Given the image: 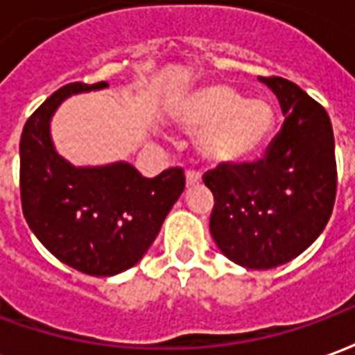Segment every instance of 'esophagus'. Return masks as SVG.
Here are the masks:
<instances>
[{"mask_svg":"<svg viewBox=\"0 0 355 355\" xmlns=\"http://www.w3.org/2000/svg\"><path fill=\"white\" fill-rule=\"evenodd\" d=\"M201 182L200 173H196V171H186V186L190 188V186H196Z\"/></svg>","mask_w":355,"mask_h":355,"instance_id":"34e87169","label":"esophagus"}]
</instances>
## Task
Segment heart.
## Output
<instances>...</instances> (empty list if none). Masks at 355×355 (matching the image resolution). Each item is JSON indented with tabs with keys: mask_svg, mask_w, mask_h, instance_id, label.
I'll use <instances>...</instances> for the list:
<instances>
[{
	"mask_svg": "<svg viewBox=\"0 0 355 355\" xmlns=\"http://www.w3.org/2000/svg\"><path fill=\"white\" fill-rule=\"evenodd\" d=\"M171 117L184 132L198 135L203 159L232 165L251 159L275 129V110L264 98H247L228 85H205L178 96Z\"/></svg>",
	"mask_w": 355,
	"mask_h": 355,
	"instance_id": "heart-1",
	"label": "heart"
}]
</instances>
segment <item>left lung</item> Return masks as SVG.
<instances>
[{"instance_id":"8db88e82","label":"left lung","mask_w":355,"mask_h":355,"mask_svg":"<svg viewBox=\"0 0 355 355\" xmlns=\"http://www.w3.org/2000/svg\"><path fill=\"white\" fill-rule=\"evenodd\" d=\"M282 106V131L253 163L218 165L203 182L215 196L211 236L249 270L297 259L320 238L336 196L335 137L325 108L297 83L259 78Z\"/></svg>"}]
</instances>
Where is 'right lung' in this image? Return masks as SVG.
<instances>
[{
  "label": "right lung",
  "mask_w": 355,
  "mask_h": 355,
  "mask_svg": "<svg viewBox=\"0 0 355 355\" xmlns=\"http://www.w3.org/2000/svg\"><path fill=\"white\" fill-rule=\"evenodd\" d=\"M108 83H70L30 116L20 137V200L35 238L73 270L108 277L144 257L184 192V171L146 178L127 162L76 167L51 139V117L78 93Z\"/></svg>",
  "instance_id": "obj_1"
}]
</instances>
